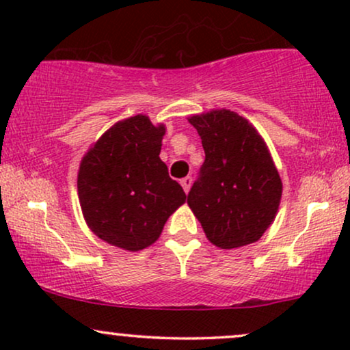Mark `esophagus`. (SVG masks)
I'll list each match as a JSON object with an SVG mask.
<instances>
[{"instance_id":"esophagus-1","label":"esophagus","mask_w":350,"mask_h":350,"mask_svg":"<svg viewBox=\"0 0 350 350\" xmlns=\"http://www.w3.org/2000/svg\"><path fill=\"white\" fill-rule=\"evenodd\" d=\"M191 184H192V178H191V176H187V178L180 179V186H183L184 192H189V189H191Z\"/></svg>"}]
</instances>
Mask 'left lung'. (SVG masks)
<instances>
[{"mask_svg":"<svg viewBox=\"0 0 350 350\" xmlns=\"http://www.w3.org/2000/svg\"><path fill=\"white\" fill-rule=\"evenodd\" d=\"M189 123L206 152L187 194L189 207L215 247L230 250L256 242L275 219L283 191L263 138L230 110L194 115Z\"/></svg>","mask_w":350,"mask_h":350,"instance_id":"left-lung-1","label":"left lung"}]
</instances>
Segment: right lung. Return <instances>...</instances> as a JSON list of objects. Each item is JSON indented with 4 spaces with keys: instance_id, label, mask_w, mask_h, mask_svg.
<instances>
[{
    "instance_id": "obj_1",
    "label": "right lung",
    "mask_w": 350,
    "mask_h": 350,
    "mask_svg": "<svg viewBox=\"0 0 350 350\" xmlns=\"http://www.w3.org/2000/svg\"><path fill=\"white\" fill-rule=\"evenodd\" d=\"M164 124L146 115L118 122L80 163L77 189L87 226L128 252L150 247L186 194L159 158Z\"/></svg>"
}]
</instances>
